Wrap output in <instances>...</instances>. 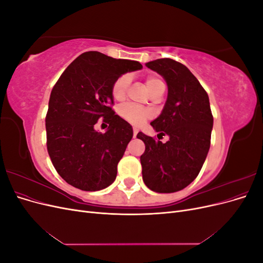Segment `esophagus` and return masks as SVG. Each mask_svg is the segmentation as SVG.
<instances>
[{"instance_id":"1","label":"esophagus","mask_w":263,"mask_h":263,"mask_svg":"<svg viewBox=\"0 0 263 263\" xmlns=\"http://www.w3.org/2000/svg\"><path fill=\"white\" fill-rule=\"evenodd\" d=\"M137 134H138V129L135 128V129H134V135H133V137H134V138H136V137H137Z\"/></svg>"}]
</instances>
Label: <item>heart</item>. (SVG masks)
I'll list each match as a JSON object with an SVG mask.
<instances>
[{
    "label": "heart",
    "instance_id": "b5f03b06",
    "mask_svg": "<svg viewBox=\"0 0 263 263\" xmlns=\"http://www.w3.org/2000/svg\"><path fill=\"white\" fill-rule=\"evenodd\" d=\"M129 84V76L123 74L118 77L112 85V95L115 100H122L126 95L127 87ZM146 85L150 93L153 94L156 92L159 87L164 86V83L160 78L156 76H149L146 79ZM119 114L128 123L134 126H140L144 124L147 119L150 117V113L146 108L139 107L134 104H125L119 109Z\"/></svg>",
    "mask_w": 263,
    "mask_h": 263
}]
</instances>
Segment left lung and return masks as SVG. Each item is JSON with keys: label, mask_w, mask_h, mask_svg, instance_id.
I'll return each mask as SVG.
<instances>
[{"label": "left lung", "mask_w": 263, "mask_h": 263, "mask_svg": "<svg viewBox=\"0 0 263 263\" xmlns=\"http://www.w3.org/2000/svg\"><path fill=\"white\" fill-rule=\"evenodd\" d=\"M146 67L160 74L168 85L161 114L150 123L166 142L138 133L146 150L140 156L142 180L155 192L172 193L186 187L208 157L213 129L210 99L201 83L182 63L157 59Z\"/></svg>", "instance_id": "8db88e82"}]
</instances>
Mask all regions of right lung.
I'll return each instance as SVG.
<instances>
[{"mask_svg": "<svg viewBox=\"0 0 263 263\" xmlns=\"http://www.w3.org/2000/svg\"><path fill=\"white\" fill-rule=\"evenodd\" d=\"M141 68L138 61L86 51L54 84L46 116L47 149L54 169L70 185L100 191L115 181L133 128L110 107L112 85L118 77ZM101 117L110 124L104 134L93 128Z\"/></svg>", "mask_w": 263, "mask_h": 263, "instance_id": "1", "label": "right lung"}]
</instances>
